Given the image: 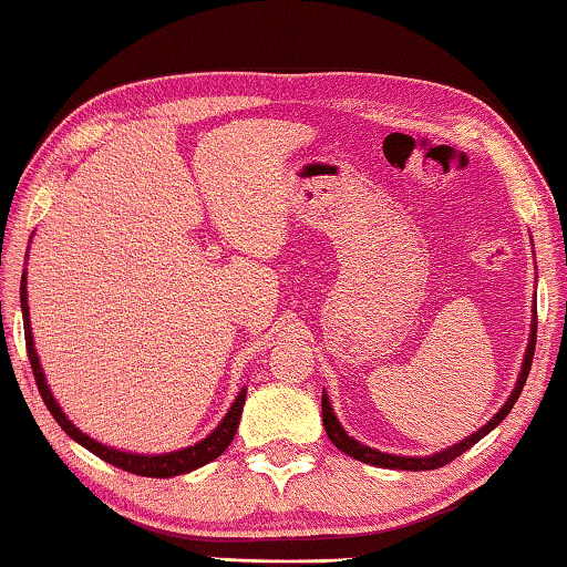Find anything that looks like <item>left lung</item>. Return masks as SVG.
I'll list each match as a JSON object with an SVG mask.
<instances>
[{"label":"left lung","instance_id":"8db88e82","mask_svg":"<svg viewBox=\"0 0 567 567\" xmlns=\"http://www.w3.org/2000/svg\"><path fill=\"white\" fill-rule=\"evenodd\" d=\"M535 340H537V318H535V310H533V326H529V340H527V350H525L523 373L517 375L515 391L509 393V399L505 401V406H502L497 413H494V416L487 421V424H484L480 431H474L472 436H466L464 442L444 449V452H436V454H431V456H396V454H385V452H379V449L365 446V444L358 442V439L346 434V429L340 426V421L336 419V413H332L328 393H322V424H326L328 439L340 449V452H346L348 456H353V460L365 462V464H373V466H383V470H409V472L439 470V466H444V464H449L452 460H456V456L464 454L466 449H472L474 444L480 442V439L487 436L494 426L505 421V416L512 411V406H515V401L519 399V393H523V385L527 381L529 365H533Z\"/></svg>","mask_w":567,"mask_h":567}]
</instances>
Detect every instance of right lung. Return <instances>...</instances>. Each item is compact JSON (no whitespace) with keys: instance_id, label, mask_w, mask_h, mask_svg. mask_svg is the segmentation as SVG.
I'll list each match as a JSON object with an SVG mask.
<instances>
[{"instance_id":"1","label":"right lung","mask_w":567,"mask_h":567,"mask_svg":"<svg viewBox=\"0 0 567 567\" xmlns=\"http://www.w3.org/2000/svg\"><path fill=\"white\" fill-rule=\"evenodd\" d=\"M27 277H22V287H20V302H22V320H24V343H27V355H30V365L34 373V381H38L40 396L44 401V406L50 409L52 416H55L58 424L70 439H75L80 446H85L87 452H93L95 456H101L103 462L118 466L123 472L131 474H141V477H176V474H186L199 470V466L209 464L217 460V456L231 444L237 429H239V419H241V409H245V399H247V389L239 391V396L231 403V409L227 411V416L221 419V424L212 431L209 436L202 439L199 444L178 449V452H168V454H133V452H121V449L105 446L95 439H90L83 434L73 421H70L62 409L58 406L55 396L50 393V385L44 381L38 350H34V340H32V328H30V308H27Z\"/></svg>"}]
</instances>
